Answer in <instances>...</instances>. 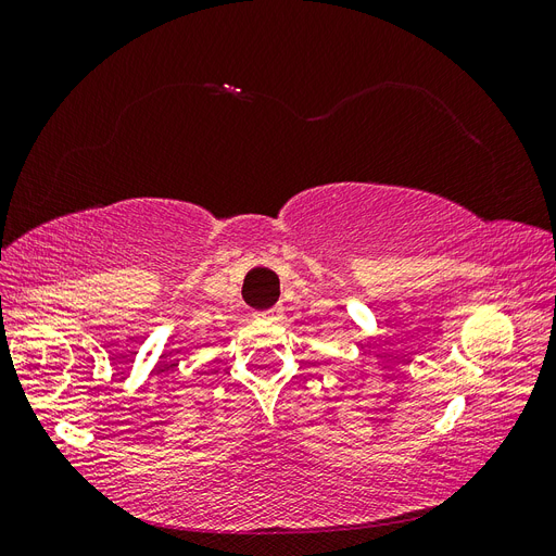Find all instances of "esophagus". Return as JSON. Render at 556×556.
<instances>
[{
	"instance_id": "obj_1",
	"label": "esophagus",
	"mask_w": 556,
	"mask_h": 556,
	"mask_svg": "<svg viewBox=\"0 0 556 556\" xmlns=\"http://www.w3.org/2000/svg\"><path fill=\"white\" fill-rule=\"evenodd\" d=\"M262 315H264V317H271V319H276V317L280 315V306H274V308H268V311H264Z\"/></svg>"
}]
</instances>
